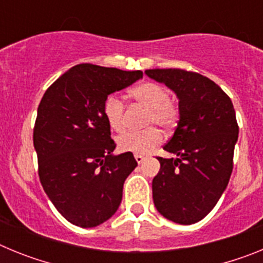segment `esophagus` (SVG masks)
<instances>
[{"label": "esophagus", "mask_w": 263, "mask_h": 263, "mask_svg": "<svg viewBox=\"0 0 263 263\" xmlns=\"http://www.w3.org/2000/svg\"><path fill=\"white\" fill-rule=\"evenodd\" d=\"M134 158H136V160H137V163H142L143 160H145V155H141V154H136L134 155Z\"/></svg>", "instance_id": "obj_1"}]
</instances>
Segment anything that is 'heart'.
I'll return each instance as SVG.
<instances>
[{
  "label": "heart",
  "mask_w": 263,
  "mask_h": 263,
  "mask_svg": "<svg viewBox=\"0 0 263 263\" xmlns=\"http://www.w3.org/2000/svg\"><path fill=\"white\" fill-rule=\"evenodd\" d=\"M130 99L137 104L148 109L146 124L162 127L163 130H171L175 127L179 118V110L170 101V92L163 85L143 81L134 85L129 90ZM103 115L110 129L115 132H122L125 127V106L124 103L115 95L106 97L103 103ZM162 141V134L157 127H148L142 132H125L118 137L117 143L120 150L137 154H145L152 152Z\"/></svg>",
  "instance_id": "obj_1"
}]
</instances>
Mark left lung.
I'll list each match as a JSON object with an SVG mask.
<instances>
[{
    "instance_id": "8db88e82",
    "label": "left lung",
    "mask_w": 263,
    "mask_h": 263,
    "mask_svg": "<svg viewBox=\"0 0 263 263\" xmlns=\"http://www.w3.org/2000/svg\"><path fill=\"white\" fill-rule=\"evenodd\" d=\"M146 75L174 90L179 121L163 146L176 158H160L153 179V200L171 221L191 225L205 217L227 188L238 138L231 99L211 79L184 69H146Z\"/></svg>"
}]
</instances>
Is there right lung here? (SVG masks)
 Masks as SVG:
<instances>
[{"instance_id":"right-lung-1","label":"right lung","mask_w":263,"mask_h":263,"mask_svg":"<svg viewBox=\"0 0 263 263\" xmlns=\"http://www.w3.org/2000/svg\"><path fill=\"white\" fill-rule=\"evenodd\" d=\"M142 78L141 71L78 64L46 90L38 106L34 147L43 190L71 224L93 228L115 215L132 153L113 155L104 100Z\"/></svg>"}]
</instances>
